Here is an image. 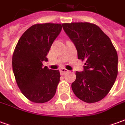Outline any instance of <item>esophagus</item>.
<instances>
[{
  "label": "esophagus",
  "mask_w": 125,
  "mask_h": 125,
  "mask_svg": "<svg viewBox=\"0 0 125 125\" xmlns=\"http://www.w3.org/2000/svg\"><path fill=\"white\" fill-rule=\"evenodd\" d=\"M60 73H61V74L63 75V74H65V73L68 72L69 70H67V69H65V68H60Z\"/></svg>",
  "instance_id": "esophagus-1"
}]
</instances>
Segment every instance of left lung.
Returning <instances> with one entry per match:
<instances>
[{"label": "left lung", "instance_id": "8db88e82", "mask_svg": "<svg viewBox=\"0 0 125 125\" xmlns=\"http://www.w3.org/2000/svg\"><path fill=\"white\" fill-rule=\"evenodd\" d=\"M62 27L76 45L78 60L85 61L84 72H76L72 89L84 102H98L108 94L117 77L116 49L110 38L95 24L67 23Z\"/></svg>", "mask_w": 125, "mask_h": 125}]
</instances>
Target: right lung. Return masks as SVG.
<instances>
[{"label":"right lung","instance_id":"right-lung-1","mask_svg":"<svg viewBox=\"0 0 125 125\" xmlns=\"http://www.w3.org/2000/svg\"><path fill=\"white\" fill-rule=\"evenodd\" d=\"M59 23H37L23 33L18 41L12 58V70L21 92L35 103L48 102L54 96L60 73L43 68V61L62 31Z\"/></svg>","mask_w":125,"mask_h":125}]
</instances>
